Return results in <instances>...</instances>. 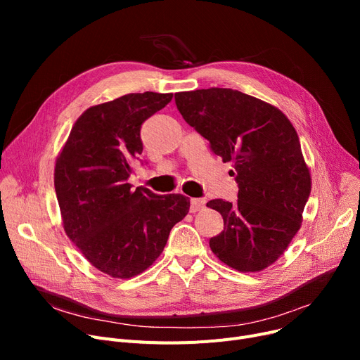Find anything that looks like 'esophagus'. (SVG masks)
<instances>
[{
    "instance_id": "34e87169",
    "label": "esophagus",
    "mask_w": 360,
    "mask_h": 360,
    "mask_svg": "<svg viewBox=\"0 0 360 360\" xmlns=\"http://www.w3.org/2000/svg\"><path fill=\"white\" fill-rule=\"evenodd\" d=\"M204 204H205V200H202V198H193V200H191V205H190L191 213L200 212V210L202 209V207H204Z\"/></svg>"
}]
</instances>
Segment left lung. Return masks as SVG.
<instances>
[{
	"instance_id": "1",
	"label": "left lung",
	"mask_w": 360,
	"mask_h": 360,
	"mask_svg": "<svg viewBox=\"0 0 360 360\" xmlns=\"http://www.w3.org/2000/svg\"><path fill=\"white\" fill-rule=\"evenodd\" d=\"M175 102L213 153L233 163L238 201L207 202L224 221L212 251L239 271L271 266L299 231L311 194L296 129L277 108L232 89L181 91Z\"/></svg>"
}]
</instances>
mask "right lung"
Here are the masks:
<instances>
[{"label":"right lung","mask_w":360,"mask_h":360,"mask_svg":"<svg viewBox=\"0 0 360 360\" xmlns=\"http://www.w3.org/2000/svg\"><path fill=\"white\" fill-rule=\"evenodd\" d=\"M172 96L129 93L89 108L56 159L53 184L65 233L110 277L129 278L148 269L190 210L185 195H158L128 184L143 151V122Z\"/></svg>","instance_id":"add662e5"}]
</instances>
